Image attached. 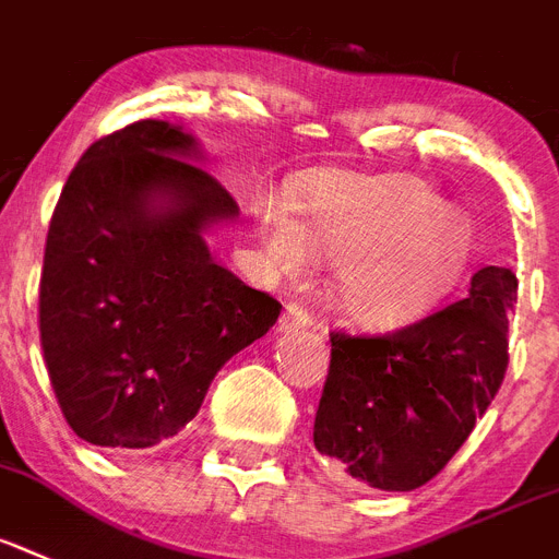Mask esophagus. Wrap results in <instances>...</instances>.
Masks as SVG:
<instances>
[{
  "mask_svg": "<svg viewBox=\"0 0 559 559\" xmlns=\"http://www.w3.org/2000/svg\"><path fill=\"white\" fill-rule=\"evenodd\" d=\"M313 322V317L308 313V308H302L299 302H288L283 311V320H280V331H297L308 329Z\"/></svg>",
  "mask_w": 559,
  "mask_h": 559,
  "instance_id": "34e87169",
  "label": "esophagus"
}]
</instances>
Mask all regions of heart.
<instances>
[{
  "mask_svg": "<svg viewBox=\"0 0 559 559\" xmlns=\"http://www.w3.org/2000/svg\"><path fill=\"white\" fill-rule=\"evenodd\" d=\"M299 223L288 205H257L262 253L297 276L313 251L336 262L334 302L359 325H403L440 302L472 257V219L412 174L317 170L297 182Z\"/></svg>",
  "mask_w": 559,
  "mask_h": 559,
  "instance_id": "obj_1",
  "label": "heart"
}]
</instances>
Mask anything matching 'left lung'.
<instances>
[{"label":"left lung","instance_id":"obj_1","mask_svg":"<svg viewBox=\"0 0 559 559\" xmlns=\"http://www.w3.org/2000/svg\"><path fill=\"white\" fill-rule=\"evenodd\" d=\"M518 276L486 265L465 299L389 331H331L313 445L348 477L414 491L449 465L500 391Z\"/></svg>","mask_w":559,"mask_h":559}]
</instances>
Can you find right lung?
Here are the masks:
<instances>
[{"label": "right lung", "mask_w": 559, "mask_h": 559, "mask_svg": "<svg viewBox=\"0 0 559 559\" xmlns=\"http://www.w3.org/2000/svg\"><path fill=\"white\" fill-rule=\"evenodd\" d=\"M197 142L140 119L87 147L45 239L39 340L73 435L151 449L200 412L214 373L283 311L216 265L202 228L237 200L186 159Z\"/></svg>", "instance_id": "obj_1"}]
</instances>
